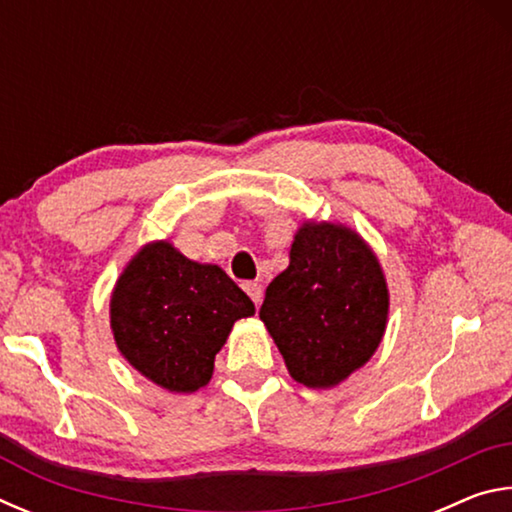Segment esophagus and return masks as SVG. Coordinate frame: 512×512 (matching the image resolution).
<instances>
[{
	"label": "esophagus",
	"instance_id": "esophagus-1",
	"mask_svg": "<svg viewBox=\"0 0 512 512\" xmlns=\"http://www.w3.org/2000/svg\"><path fill=\"white\" fill-rule=\"evenodd\" d=\"M244 291L248 293L250 300H253L255 305H259V302H262V298H264V291L257 282H244Z\"/></svg>",
	"mask_w": 512,
	"mask_h": 512
}]
</instances>
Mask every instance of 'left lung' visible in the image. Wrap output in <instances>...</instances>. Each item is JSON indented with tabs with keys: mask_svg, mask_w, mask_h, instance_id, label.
Segmentation results:
<instances>
[{
	"mask_svg": "<svg viewBox=\"0 0 512 512\" xmlns=\"http://www.w3.org/2000/svg\"><path fill=\"white\" fill-rule=\"evenodd\" d=\"M388 289L377 257L357 232L305 223L289 266L268 284L259 318L291 377L329 388L361 368L384 336Z\"/></svg>",
	"mask_w": 512,
	"mask_h": 512,
	"instance_id": "left-lung-1",
	"label": "left lung"
}]
</instances>
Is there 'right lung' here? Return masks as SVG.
I'll list each match as a JSON object with an SVG mask.
<instances>
[{"label":"right lung","mask_w":512,"mask_h":512,"mask_svg":"<svg viewBox=\"0 0 512 512\" xmlns=\"http://www.w3.org/2000/svg\"><path fill=\"white\" fill-rule=\"evenodd\" d=\"M253 314V300L219 266L196 264L167 241L137 253L110 302L121 354L173 393L205 386L235 320Z\"/></svg>","instance_id":"right-lung-1"}]
</instances>
